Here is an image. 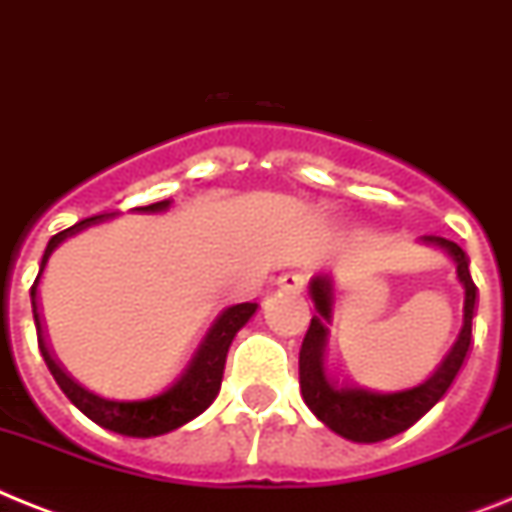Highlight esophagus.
<instances>
[{
  "label": "esophagus",
  "mask_w": 512,
  "mask_h": 512,
  "mask_svg": "<svg viewBox=\"0 0 512 512\" xmlns=\"http://www.w3.org/2000/svg\"><path fill=\"white\" fill-rule=\"evenodd\" d=\"M278 286H281L283 291H294V294H299V291H304V286H307V278H304L302 273H283V276L278 278Z\"/></svg>",
  "instance_id": "obj_1"
}]
</instances>
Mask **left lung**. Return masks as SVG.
Here are the masks:
<instances>
[{
    "label": "left lung",
    "instance_id": "obj_1",
    "mask_svg": "<svg viewBox=\"0 0 512 512\" xmlns=\"http://www.w3.org/2000/svg\"><path fill=\"white\" fill-rule=\"evenodd\" d=\"M422 242L445 249L453 257L458 265V278L466 289V307H463L461 336L455 341L453 351L445 356V362L437 367L435 375L416 388L398 390V393H372V390L349 388V385L341 388L333 377H328L322 356H325L328 322L330 312H333V283L328 276H317L309 283V296L315 302L317 315H312L307 336L302 341V351H299V388H302V398L312 409V414L346 440L380 442L414 427L442 395L448 393L468 354L476 286L468 273L466 252L445 236H424Z\"/></svg>",
    "mask_w": 512,
    "mask_h": 512
}]
</instances>
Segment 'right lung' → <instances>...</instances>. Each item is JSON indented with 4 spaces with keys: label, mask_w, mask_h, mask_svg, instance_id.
<instances>
[{
    "label": "right lung",
    "mask_w": 512,
    "mask_h": 512,
    "mask_svg": "<svg viewBox=\"0 0 512 512\" xmlns=\"http://www.w3.org/2000/svg\"><path fill=\"white\" fill-rule=\"evenodd\" d=\"M169 208V200H161V203L145 205V208H135L140 213H158V210ZM114 216V213H101V216L85 218V221L75 223L70 229L59 231L49 239L44 252V260H41V270H44L46 260L54 252L59 242H64L67 236L83 231L90 223H98L103 218ZM41 276V273H38ZM36 286L38 278L30 289V302H33V317H36V330H38V349L44 354V362L49 367V372L54 375L57 385L62 388V393L75 403L77 409L88 416L90 422H96L98 427L111 429V432H119V435L127 437H156L166 435L171 429L182 427V424L192 422L195 416L203 414L210 403L216 401L218 390H221L223 380V367H226V354H229V346L234 341V336L247 325V320L255 315L257 304L244 302L234 304L213 322V328L208 330L205 341L200 343L195 359L187 367L179 380L171 385L169 390H163L156 398H148V401H109V398H101V395L90 393L83 385H77L67 372L57 364V359L51 356L49 346L44 341V333H41V320H38L36 309Z\"/></svg>",
    "instance_id": "1"
}]
</instances>
